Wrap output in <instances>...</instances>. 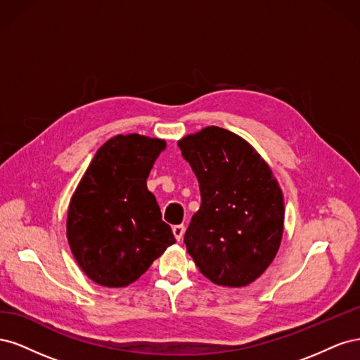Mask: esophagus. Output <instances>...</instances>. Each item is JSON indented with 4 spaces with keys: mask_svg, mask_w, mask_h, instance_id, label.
Masks as SVG:
<instances>
[{
    "mask_svg": "<svg viewBox=\"0 0 360 360\" xmlns=\"http://www.w3.org/2000/svg\"><path fill=\"white\" fill-rule=\"evenodd\" d=\"M172 233H174V237H176V240L180 242L183 238V234H184V225H174Z\"/></svg>",
    "mask_w": 360,
    "mask_h": 360,
    "instance_id": "34e87169",
    "label": "esophagus"
}]
</instances>
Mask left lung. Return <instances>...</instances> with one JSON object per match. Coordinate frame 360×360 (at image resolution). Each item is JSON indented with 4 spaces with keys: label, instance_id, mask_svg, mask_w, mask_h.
<instances>
[{
    "label": "left lung",
    "instance_id": "1",
    "mask_svg": "<svg viewBox=\"0 0 360 360\" xmlns=\"http://www.w3.org/2000/svg\"><path fill=\"white\" fill-rule=\"evenodd\" d=\"M179 147L201 192L184 234L188 252L213 284L246 287L274 261L284 233L274 172L243 138L217 126L181 138Z\"/></svg>",
    "mask_w": 360,
    "mask_h": 360
}]
</instances>
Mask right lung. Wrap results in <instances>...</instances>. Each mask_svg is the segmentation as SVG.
Masks as SVG:
<instances>
[{
  "mask_svg": "<svg viewBox=\"0 0 360 360\" xmlns=\"http://www.w3.org/2000/svg\"><path fill=\"white\" fill-rule=\"evenodd\" d=\"M163 139L117 135L97 150L68 212V240L84 274L96 284L118 288L146 274L176 243L147 189Z\"/></svg>",
  "mask_w": 360,
  "mask_h": 360,
  "instance_id": "1",
  "label": "right lung"
}]
</instances>
